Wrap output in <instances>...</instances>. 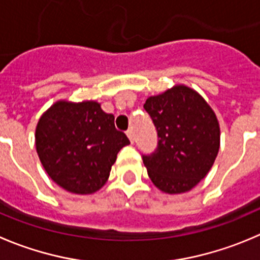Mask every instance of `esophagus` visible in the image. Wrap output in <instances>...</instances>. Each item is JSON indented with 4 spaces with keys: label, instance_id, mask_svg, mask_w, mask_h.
Returning a JSON list of instances; mask_svg holds the SVG:
<instances>
[{
    "label": "esophagus",
    "instance_id": "obj_1",
    "mask_svg": "<svg viewBox=\"0 0 260 260\" xmlns=\"http://www.w3.org/2000/svg\"><path fill=\"white\" fill-rule=\"evenodd\" d=\"M126 135H127V138L130 139V142L134 143V132H133L132 128H128L127 132H126Z\"/></svg>",
    "mask_w": 260,
    "mask_h": 260
}]
</instances>
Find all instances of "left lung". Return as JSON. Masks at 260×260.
Here are the masks:
<instances>
[{"instance_id": "1", "label": "left lung", "mask_w": 260, "mask_h": 260, "mask_svg": "<svg viewBox=\"0 0 260 260\" xmlns=\"http://www.w3.org/2000/svg\"><path fill=\"white\" fill-rule=\"evenodd\" d=\"M144 110L157 130V148L143 154L153 184L179 194L206 177L219 149V126L208 103L184 85L149 97Z\"/></svg>"}]
</instances>
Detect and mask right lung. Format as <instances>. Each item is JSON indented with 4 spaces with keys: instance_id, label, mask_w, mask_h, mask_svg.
<instances>
[{
    "instance_id": "right-lung-1",
    "label": "right lung",
    "mask_w": 260,
    "mask_h": 260,
    "mask_svg": "<svg viewBox=\"0 0 260 260\" xmlns=\"http://www.w3.org/2000/svg\"><path fill=\"white\" fill-rule=\"evenodd\" d=\"M130 140L115 127L112 113L97 102H57L39 120L36 147L52 180L75 194L105 185L117 153Z\"/></svg>"
}]
</instances>
